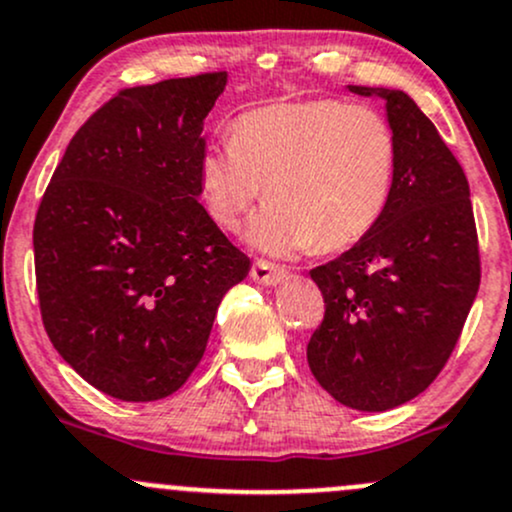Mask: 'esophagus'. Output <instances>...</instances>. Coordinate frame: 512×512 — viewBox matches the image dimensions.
Instances as JSON below:
<instances>
[{"mask_svg":"<svg viewBox=\"0 0 512 512\" xmlns=\"http://www.w3.org/2000/svg\"><path fill=\"white\" fill-rule=\"evenodd\" d=\"M250 277L255 279L257 284H265V287H274V284H279L284 277H287V270H284V267H279V265H274V262L257 260L255 265H252Z\"/></svg>","mask_w":512,"mask_h":512,"instance_id":"obj_1","label":"esophagus"}]
</instances>
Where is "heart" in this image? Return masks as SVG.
Wrapping results in <instances>:
<instances>
[{"label": "heart", "mask_w": 512, "mask_h": 512, "mask_svg": "<svg viewBox=\"0 0 512 512\" xmlns=\"http://www.w3.org/2000/svg\"><path fill=\"white\" fill-rule=\"evenodd\" d=\"M397 139L385 115L338 98H311L242 112L233 137L198 157V191L215 225L235 230L252 218L247 240L262 252L355 245L383 220L395 191Z\"/></svg>", "instance_id": "1"}]
</instances>
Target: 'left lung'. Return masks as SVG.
<instances>
[{
	"mask_svg": "<svg viewBox=\"0 0 512 512\" xmlns=\"http://www.w3.org/2000/svg\"><path fill=\"white\" fill-rule=\"evenodd\" d=\"M351 90L385 100L395 191L363 240L311 270L326 311L306 360L333 400L383 412L427 390L446 365L481 284V255L469 181L432 120L402 90Z\"/></svg>",
	"mask_w": 512,
	"mask_h": 512,
	"instance_id": "obj_1",
	"label": "left lung"
}]
</instances>
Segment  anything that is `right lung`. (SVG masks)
Listing matches in <instances>:
<instances>
[{"label": "right lung", "instance_id": "1", "mask_svg": "<svg viewBox=\"0 0 512 512\" xmlns=\"http://www.w3.org/2000/svg\"><path fill=\"white\" fill-rule=\"evenodd\" d=\"M225 71L125 88L73 134L34 220L43 328L90 385L154 402L186 383L250 272L198 203L203 120Z\"/></svg>", "mask_w": 512, "mask_h": 512}]
</instances>
